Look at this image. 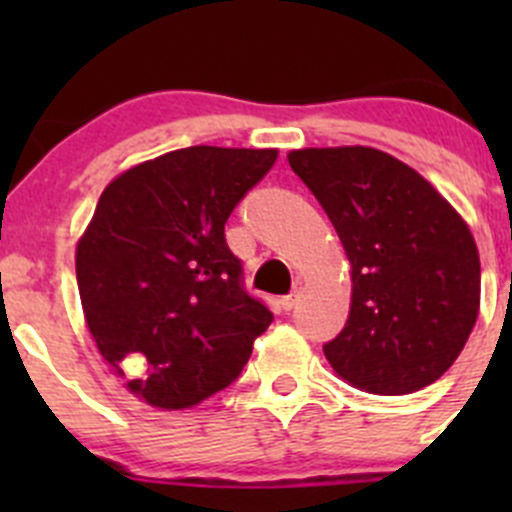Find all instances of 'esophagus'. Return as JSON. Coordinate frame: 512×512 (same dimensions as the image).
I'll list each match as a JSON object with an SVG mask.
<instances>
[{"label": "esophagus", "mask_w": 512, "mask_h": 512, "mask_svg": "<svg viewBox=\"0 0 512 512\" xmlns=\"http://www.w3.org/2000/svg\"><path fill=\"white\" fill-rule=\"evenodd\" d=\"M297 302H299V287H294L292 294H287V297L280 299V304H282V309H285V312L297 307Z\"/></svg>", "instance_id": "34e87169"}]
</instances>
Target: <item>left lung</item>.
<instances>
[{
  "label": "left lung",
  "mask_w": 512,
  "mask_h": 512,
  "mask_svg": "<svg viewBox=\"0 0 512 512\" xmlns=\"http://www.w3.org/2000/svg\"><path fill=\"white\" fill-rule=\"evenodd\" d=\"M289 165L352 265L349 319L324 344L332 369L381 396L433 384L478 317L480 260L468 225L426 178L376 148H304Z\"/></svg>",
  "instance_id": "1"
}]
</instances>
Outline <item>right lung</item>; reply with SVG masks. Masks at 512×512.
Returning a JSON list of instances; mask_svg holds the SVG:
<instances>
[{
	"label": "right lung",
	"mask_w": 512,
	"mask_h": 512,
	"mask_svg": "<svg viewBox=\"0 0 512 512\" xmlns=\"http://www.w3.org/2000/svg\"><path fill=\"white\" fill-rule=\"evenodd\" d=\"M277 151L190 146L118 175L76 247L98 352L158 409H188L242 374L270 327L245 289L225 223Z\"/></svg>",
	"instance_id": "obj_1"
}]
</instances>
